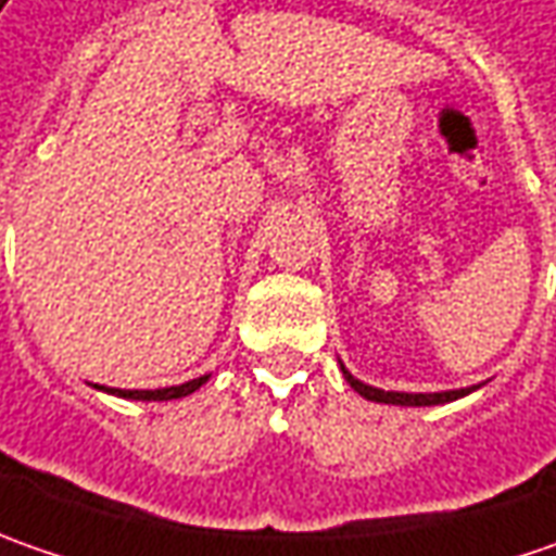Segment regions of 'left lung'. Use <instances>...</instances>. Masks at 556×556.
Here are the masks:
<instances>
[{
	"instance_id": "left-lung-1",
	"label": "left lung",
	"mask_w": 556,
	"mask_h": 556,
	"mask_svg": "<svg viewBox=\"0 0 556 556\" xmlns=\"http://www.w3.org/2000/svg\"><path fill=\"white\" fill-rule=\"evenodd\" d=\"M340 368H343V365H340ZM343 377H346V383L353 387L355 393L371 399V402H383V405H417V408H420V405H442V402H455L460 395L477 390V387H467V390H445V393H393V390H377V387H368V383L355 380L346 368H343Z\"/></svg>"
}]
</instances>
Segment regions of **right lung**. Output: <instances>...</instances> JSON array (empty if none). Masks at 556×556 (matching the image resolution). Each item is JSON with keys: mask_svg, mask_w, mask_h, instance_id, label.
<instances>
[{"mask_svg": "<svg viewBox=\"0 0 556 556\" xmlns=\"http://www.w3.org/2000/svg\"><path fill=\"white\" fill-rule=\"evenodd\" d=\"M206 380H210V374L194 377V380L179 383V387H163V390H108V393L119 395V399H139V402H166V399H182V395L201 390ZM101 390H104V387H101Z\"/></svg>", "mask_w": 556, "mask_h": 556, "instance_id": "add662e5", "label": "right lung"}]
</instances>
